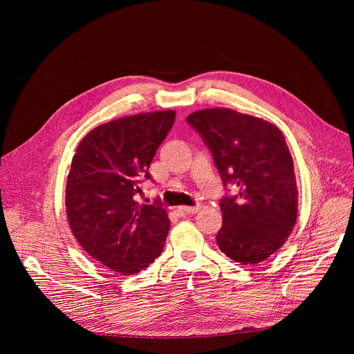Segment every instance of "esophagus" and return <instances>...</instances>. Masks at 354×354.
Listing matches in <instances>:
<instances>
[{
  "label": "esophagus",
  "mask_w": 354,
  "mask_h": 354,
  "mask_svg": "<svg viewBox=\"0 0 354 354\" xmlns=\"http://www.w3.org/2000/svg\"><path fill=\"white\" fill-rule=\"evenodd\" d=\"M199 209H201L199 205H196V207H179L178 208V211L182 212V214H196Z\"/></svg>",
  "instance_id": "esophagus-1"
}]
</instances>
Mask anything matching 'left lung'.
Here are the masks:
<instances>
[{"label":"left lung","instance_id":"1","mask_svg":"<svg viewBox=\"0 0 354 354\" xmlns=\"http://www.w3.org/2000/svg\"><path fill=\"white\" fill-rule=\"evenodd\" d=\"M188 123L209 147L225 187L238 189L221 199L219 250L234 261L255 266L280 250L297 221L294 163L275 124L232 109H203Z\"/></svg>","mask_w":354,"mask_h":354}]
</instances>
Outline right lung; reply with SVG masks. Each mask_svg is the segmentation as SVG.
Returning a JSON list of instances; mask_svg holds the SVG:
<instances>
[{"instance_id":"add662e5","label":"right lung","mask_w":354,"mask_h":354,"mask_svg":"<svg viewBox=\"0 0 354 354\" xmlns=\"http://www.w3.org/2000/svg\"><path fill=\"white\" fill-rule=\"evenodd\" d=\"M175 122L174 110L103 123L82 139L66 185V212L82 248L109 270L136 274L160 255L171 221L160 202L138 201L139 183Z\"/></svg>"}]
</instances>
